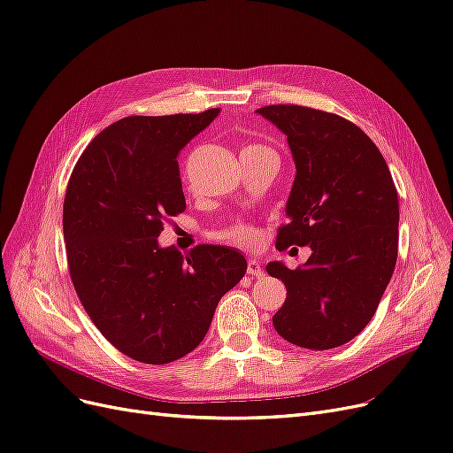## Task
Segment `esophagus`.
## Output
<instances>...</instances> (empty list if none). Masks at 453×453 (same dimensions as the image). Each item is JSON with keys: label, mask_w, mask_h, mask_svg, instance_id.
<instances>
[{"label": "esophagus", "mask_w": 453, "mask_h": 453, "mask_svg": "<svg viewBox=\"0 0 453 453\" xmlns=\"http://www.w3.org/2000/svg\"><path fill=\"white\" fill-rule=\"evenodd\" d=\"M248 273H250V276H253V278H260L265 273L263 266H260V263H258L257 258H250L248 260Z\"/></svg>", "instance_id": "1"}]
</instances>
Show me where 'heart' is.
I'll use <instances>...</instances> for the list:
<instances>
[{
  "mask_svg": "<svg viewBox=\"0 0 453 453\" xmlns=\"http://www.w3.org/2000/svg\"><path fill=\"white\" fill-rule=\"evenodd\" d=\"M248 149H260V145H248L243 147V150ZM223 238L230 240V242H236V243H250L255 240V230L248 225H236L228 228L226 232H223Z\"/></svg>",
  "mask_w": 453,
  "mask_h": 453,
  "instance_id": "obj_1",
  "label": "heart"
}]
</instances>
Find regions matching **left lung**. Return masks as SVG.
Here are the masks:
<instances>
[{
	"instance_id": "left-lung-1",
	"label": "left lung",
	"mask_w": 453,
	"mask_h": 453,
	"mask_svg": "<svg viewBox=\"0 0 453 453\" xmlns=\"http://www.w3.org/2000/svg\"><path fill=\"white\" fill-rule=\"evenodd\" d=\"M285 135L296 175L276 248L310 245L296 270L266 265L285 283L273 313L278 334L306 349H333L372 319L399 250V196L388 162L368 135L334 113L303 105L257 109Z\"/></svg>"
}]
</instances>
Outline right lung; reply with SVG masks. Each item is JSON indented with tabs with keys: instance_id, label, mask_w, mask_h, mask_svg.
<instances>
[{
	"instance_id": "obj_1",
	"label": "right lung",
	"mask_w": 453,
	"mask_h": 453,
	"mask_svg": "<svg viewBox=\"0 0 453 453\" xmlns=\"http://www.w3.org/2000/svg\"><path fill=\"white\" fill-rule=\"evenodd\" d=\"M219 111L120 119L88 143L67 183L62 225L77 296L100 333L140 363L193 351L248 270L234 248L183 255L157 240L185 211L177 155Z\"/></svg>"
}]
</instances>
